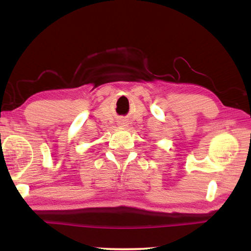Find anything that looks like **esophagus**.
Returning a JSON list of instances; mask_svg holds the SVG:
<instances>
[{
	"label": "esophagus",
	"instance_id": "34e87169",
	"mask_svg": "<svg viewBox=\"0 0 251 251\" xmlns=\"http://www.w3.org/2000/svg\"><path fill=\"white\" fill-rule=\"evenodd\" d=\"M125 123H123V122H120V125H124Z\"/></svg>",
	"mask_w": 251,
	"mask_h": 251
}]
</instances>
